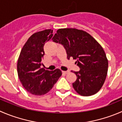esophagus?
Segmentation results:
<instances>
[{
  "label": "esophagus",
  "instance_id": "34e87169",
  "mask_svg": "<svg viewBox=\"0 0 122 122\" xmlns=\"http://www.w3.org/2000/svg\"><path fill=\"white\" fill-rule=\"evenodd\" d=\"M68 73H69V71H62V73H63V74H68Z\"/></svg>",
  "mask_w": 122,
  "mask_h": 122
}]
</instances>
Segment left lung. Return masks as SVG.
<instances>
[{"mask_svg":"<svg viewBox=\"0 0 122 122\" xmlns=\"http://www.w3.org/2000/svg\"><path fill=\"white\" fill-rule=\"evenodd\" d=\"M53 42L62 45L67 58L76 60L80 70L73 88L81 96L97 93L103 85L108 71V60L103 48L89 34L76 28L58 29Z\"/></svg>","mask_w":122,"mask_h":122,"instance_id":"1","label":"left lung"}]
</instances>
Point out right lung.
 I'll return each mask as SVG.
<instances>
[{"mask_svg": "<svg viewBox=\"0 0 122 122\" xmlns=\"http://www.w3.org/2000/svg\"><path fill=\"white\" fill-rule=\"evenodd\" d=\"M51 29L35 33L25 43L17 64L18 75L22 86L33 95L48 93L62 75L60 69L45 70L41 68L45 55L43 46L53 36Z\"/></svg>", "mask_w": 122, "mask_h": 122, "instance_id": "right-lung-1", "label": "right lung"}]
</instances>
